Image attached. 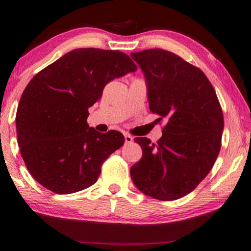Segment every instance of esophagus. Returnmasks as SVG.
Masks as SVG:
<instances>
[{
	"label": "esophagus",
	"instance_id": "34e87169",
	"mask_svg": "<svg viewBox=\"0 0 251 251\" xmlns=\"http://www.w3.org/2000/svg\"><path fill=\"white\" fill-rule=\"evenodd\" d=\"M125 142L126 143V144H130V143L133 142V137L129 134H125Z\"/></svg>",
	"mask_w": 251,
	"mask_h": 251
}]
</instances>
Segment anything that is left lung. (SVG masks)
<instances>
[{"label":"left lung","instance_id":"1","mask_svg":"<svg viewBox=\"0 0 251 251\" xmlns=\"http://www.w3.org/2000/svg\"><path fill=\"white\" fill-rule=\"evenodd\" d=\"M141 67L152 112L165 118L161 139L134 142L142 159L131 167L134 185L147 196L176 201L190 194L207 175L221 148L224 127L219 100L202 71L166 50L131 53Z\"/></svg>","mask_w":251,"mask_h":251}]
</instances>
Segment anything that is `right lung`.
Listing matches in <instances>:
<instances>
[{
	"label": "right lung",
	"instance_id": "1",
	"mask_svg": "<svg viewBox=\"0 0 251 251\" xmlns=\"http://www.w3.org/2000/svg\"><path fill=\"white\" fill-rule=\"evenodd\" d=\"M136 70L119 50L75 49L33 76L19 100L16 130L22 157L35 181L57 194L93 185L125 137L90 127L88 109L109 81Z\"/></svg>",
	"mask_w": 251,
	"mask_h": 251
}]
</instances>
